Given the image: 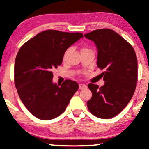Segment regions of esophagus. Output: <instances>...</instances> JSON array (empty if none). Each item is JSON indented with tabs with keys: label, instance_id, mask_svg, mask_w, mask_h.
<instances>
[{
	"label": "esophagus",
	"instance_id": "esophagus-1",
	"mask_svg": "<svg viewBox=\"0 0 149 149\" xmlns=\"http://www.w3.org/2000/svg\"><path fill=\"white\" fill-rule=\"evenodd\" d=\"M79 90H84V89H86L87 88V86L84 84H79Z\"/></svg>",
	"mask_w": 149,
	"mask_h": 149
}]
</instances>
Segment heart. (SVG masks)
Here are the masks:
<instances>
[{"label": "heart", "instance_id": "b5f03b06", "mask_svg": "<svg viewBox=\"0 0 149 149\" xmlns=\"http://www.w3.org/2000/svg\"><path fill=\"white\" fill-rule=\"evenodd\" d=\"M83 50H89V49H86V48H84V49H83ZM83 50H82V51H83ZM67 53H68V51H66V52H65V54H64V56H63V57H65V56H66V54H67Z\"/></svg>", "mask_w": 149, "mask_h": 149}]
</instances>
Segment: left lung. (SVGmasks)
<instances>
[{
  "label": "left lung",
  "instance_id": "obj_1",
  "mask_svg": "<svg viewBox=\"0 0 149 149\" xmlns=\"http://www.w3.org/2000/svg\"><path fill=\"white\" fill-rule=\"evenodd\" d=\"M98 50L97 66L105 84H90L92 96L87 103L95 116L109 119L121 112L130 101L138 80V60L132 46L114 31L101 29L85 34Z\"/></svg>",
  "mask_w": 149,
  "mask_h": 149
}]
</instances>
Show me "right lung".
<instances>
[{"label":"right lung","mask_w":149,"mask_h":149,"mask_svg":"<svg viewBox=\"0 0 149 149\" xmlns=\"http://www.w3.org/2000/svg\"><path fill=\"white\" fill-rule=\"evenodd\" d=\"M81 33L46 30L21 46L14 65V83L21 100L38 118L49 120L61 115L79 85L65 80L53 83V70L62 63L70 46L83 38Z\"/></svg>","instance_id":"1"}]
</instances>
